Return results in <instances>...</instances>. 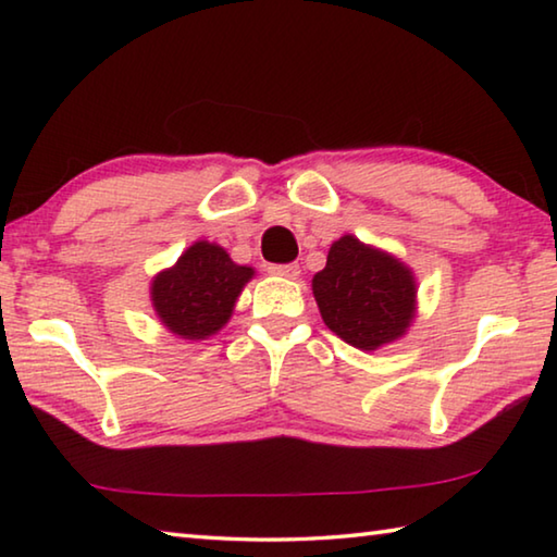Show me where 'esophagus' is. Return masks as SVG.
I'll list each match as a JSON object with an SVG mask.
<instances>
[{
  "instance_id": "34e87169",
  "label": "esophagus",
  "mask_w": 557,
  "mask_h": 557,
  "mask_svg": "<svg viewBox=\"0 0 557 557\" xmlns=\"http://www.w3.org/2000/svg\"><path fill=\"white\" fill-rule=\"evenodd\" d=\"M270 275L277 277H287V280H297L299 277V265L297 262H287V265H268Z\"/></svg>"
}]
</instances>
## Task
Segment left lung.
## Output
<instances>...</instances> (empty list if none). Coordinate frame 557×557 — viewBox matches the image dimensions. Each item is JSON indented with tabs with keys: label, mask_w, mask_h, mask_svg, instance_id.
<instances>
[{
	"label": "left lung",
	"mask_w": 557,
	"mask_h": 557,
	"mask_svg": "<svg viewBox=\"0 0 557 557\" xmlns=\"http://www.w3.org/2000/svg\"><path fill=\"white\" fill-rule=\"evenodd\" d=\"M312 292L324 324L361 351L400 338L418 309L412 270L354 235L334 240L326 268L312 280Z\"/></svg>",
	"instance_id": "8db88e82"
}]
</instances>
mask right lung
<instances>
[{
    "label": "right lung",
    "instance_id": "1",
    "mask_svg": "<svg viewBox=\"0 0 557 557\" xmlns=\"http://www.w3.org/2000/svg\"><path fill=\"white\" fill-rule=\"evenodd\" d=\"M256 275L248 265H235L221 245L196 240L174 268L152 280V307L169 332L188 342H201L228 324L235 299Z\"/></svg>",
    "mask_w": 557,
    "mask_h": 557
}]
</instances>
